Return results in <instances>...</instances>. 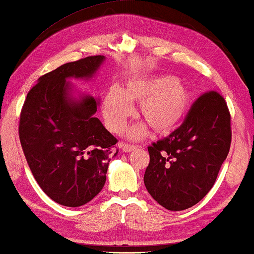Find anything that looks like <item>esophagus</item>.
Returning <instances> with one entry per match:
<instances>
[{"mask_svg":"<svg viewBox=\"0 0 254 254\" xmlns=\"http://www.w3.org/2000/svg\"><path fill=\"white\" fill-rule=\"evenodd\" d=\"M119 147L122 148L123 152H125V153H129V152H132V151H135V149H137V146H135V145H129V144H125V143H120Z\"/></svg>","mask_w":254,"mask_h":254,"instance_id":"obj_1","label":"esophagus"}]
</instances>
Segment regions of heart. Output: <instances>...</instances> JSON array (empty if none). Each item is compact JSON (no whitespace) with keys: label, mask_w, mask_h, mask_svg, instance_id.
I'll use <instances>...</instances> for the list:
<instances>
[{"label":"heart","mask_w":254,"mask_h":254,"mask_svg":"<svg viewBox=\"0 0 254 254\" xmlns=\"http://www.w3.org/2000/svg\"><path fill=\"white\" fill-rule=\"evenodd\" d=\"M131 103H139L144 122L160 134H169L180 126L191 106L187 86L173 75H148L127 81L122 89L112 86L102 102V114L108 129L119 132L134 114ZM148 127L137 123L127 130L131 139L146 136Z\"/></svg>","instance_id":"b5f03b06"}]
</instances>
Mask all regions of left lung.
<instances>
[{
	"label": "left lung",
	"instance_id": "obj_1",
	"mask_svg": "<svg viewBox=\"0 0 254 254\" xmlns=\"http://www.w3.org/2000/svg\"><path fill=\"white\" fill-rule=\"evenodd\" d=\"M231 138L225 100L215 91L202 94L178 129L148 146L144 174L148 193L169 210L196 205L213 188Z\"/></svg>",
	"mask_w": 254,
	"mask_h": 254
}]
</instances>
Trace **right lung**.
Returning a JSON list of instances; mask_svg holds the SVG:
<instances>
[{"instance_id":"obj_1","label":"right lung","mask_w":254,"mask_h":254,"mask_svg":"<svg viewBox=\"0 0 254 254\" xmlns=\"http://www.w3.org/2000/svg\"><path fill=\"white\" fill-rule=\"evenodd\" d=\"M105 61L101 55L85 57L39 77L20 116V142L37 184L66 207L97 196L111 157L118 154L117 139L94 117L100 100L76 92L69 82L90 81Z\"/></svg>"}]
</instances>
